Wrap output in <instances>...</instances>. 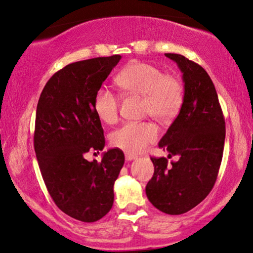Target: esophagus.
<instances>
[{
  "mask_svg": "<svg viewBox=\"0 0 253 253\" xmlns=\"http://www.w3.org/2000/svg\"><path fill=\"white\" fill-rule=\"evenodd\" d=\"M125 156H126L127 161H133V160H135V158H136L135 155H132V154H126Z\"/></svg>",
  "mask_w": 253,
  "mask_h": 253,
  "instance_id": "esophagus-1",
  "label": "esophagus"
}]
</instances>
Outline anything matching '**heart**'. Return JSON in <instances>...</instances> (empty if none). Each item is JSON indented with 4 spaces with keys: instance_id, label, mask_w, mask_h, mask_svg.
Here are the masks:
<instances>
[{
    "instance_id": "1",
    "label": "heart",
    "mask_w": 253,
    "mask_h": 253,
    "mask_svg": "<svg viewBox=\"0 0 253 253\" xmlns=\"http://www.w3.org/2000/svg\"><path fill=\"white\" fill-rule=\"evenodd\" d=\"M120 89L142 96V112L168 123L180 112L185 100V87L180 79L167 75L158 67L147 62H132L116 76ZM93 110L105 124H114L119 114V98L113 91L100 86L93 98ZM158 136L157 127L149 121L126 123L111 136L113 146L128 154H139Z\"/></svg>"
}]
</instances>
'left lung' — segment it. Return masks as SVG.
Segmentation results:
<instances>
[{
  "mask_svg": "<svg viewBox=\"0 0 253 253\" xmlns=\"http://www.w3.org/2000/svg\"><path fill=\"white\" fill-rule=\"evenodd\" d=\"M183 73L185 100L179 114L158 146L179 160L151 157L154 176L148 181V199L166 214L191 211L210 194L223 155L225 123L215 86L206 70L180 54L167 53Z\"/></svg>",
  "mask_w": 253,
  "mask_h": 253,
  "instance_id": "left-lung-1",
  "label": "left lung"
}]
</instances>
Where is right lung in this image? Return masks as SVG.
Returning <instances> with one entry per match:
<instances>
[{
    "label": "right lung",
    "instance_id": "1",
    "mask_svg": "<svg viewBox=\"0 0 253 253\" xmlns=\"http://www.w3.org/2000/svg\"><path fill=\"white\" fill-rule=\"evenodd\" d=\"M120 59L116 54L67 65L48 80L37 105L33 139L42 179L56 206L82 222L109 213L125 162L119 148L104 153L100 162L84 158L105 146L93 98Z\"/></svg>",
    "mask_w": 253,
    "mask_h": 253
}]
</instances>
